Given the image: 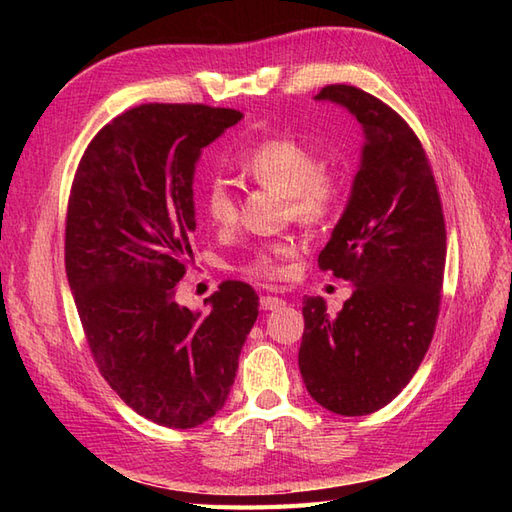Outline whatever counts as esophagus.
Masks as SVG:
<instances>
[{
	"mask_svg": "<svg viewBox=\"0 0 512 512\" xmlns=\"http://www.w3.org/2000/svg\"><path fill=\"white\" fill-rule=\"evenodd\" d=\"M259 306H262V310H275L279 306H284V299L273 297V295H266V297L259 299Z\"/></svg>",
	"mask_w": 512,
	"mask_h": 512,
	"instance_id": "esophagus-1",
	"label": "esophagus"
}]
</instances>
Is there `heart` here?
<instances>
[{"instance_id": "b5f03b06", "label": "heart", "mask_w": 512, "mask_h": 512, "mask_svg": "<svg viewBox=\"0 0 512 512\" xmlns=\"http://www.w3.org/2000/svg\"><path fill=\"white\" fill-rule=\"evenodd\" d=\"M239 171L288 198L290 213L306 226H323L339 213L343 204V182L323 169L321 156L295 136H275L250 147L239 160ZM202 209L213 226L228 228L237 222V204L231 189L222 180H211L202 195ZM290 242L259 250L246 270L257 277H281L279 259L292 255Z\"/></svg>"}]
</instances>
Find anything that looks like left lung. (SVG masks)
<instances>
[{
    "label": "left lung",
    "instance_id": "1",
    "mask_svg": "<svg viewBox=\"0 0 512 512\" xmlns=\"http://www.w3.org/2000/svg\"><path fill=\"white\" fill-rule=\"evenodd\" d=\"M317 101L343 105L365 145L352 195L319 268L352 281L330 314L303 299L299 369L310 396L339 416H367L394 400L427 354L440 314L447 231L436 178L405 118L354 85H325Z\"/></svg>",
    "mask_w": 512,
    "mask_h": 512
}]
</instances>
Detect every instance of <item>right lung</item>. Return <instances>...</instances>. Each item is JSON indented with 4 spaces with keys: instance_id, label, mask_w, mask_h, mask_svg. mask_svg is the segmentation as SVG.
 I'll return each mask as SVG.
<instances>
[{
    "instance_id": "right-lung-1",
    "label": "right lung",
    "mask_w": 512,
    "mask_h": 512,
    "mask_svg": "<svg viewBox=\"0 0 512 512\" xmlns=\"http://www.w3.org/2000/svg\"><path fill=\"white\" fill-rule=\"evenodd\" d=\"M242 112L147 103L107 123L76 167L65 273L99 372L138 416L193 429L224 407L259 314L257 292L222 281L211 312L173 299L195 231L193 171Z\"/></svg>"
}]
</instances>
